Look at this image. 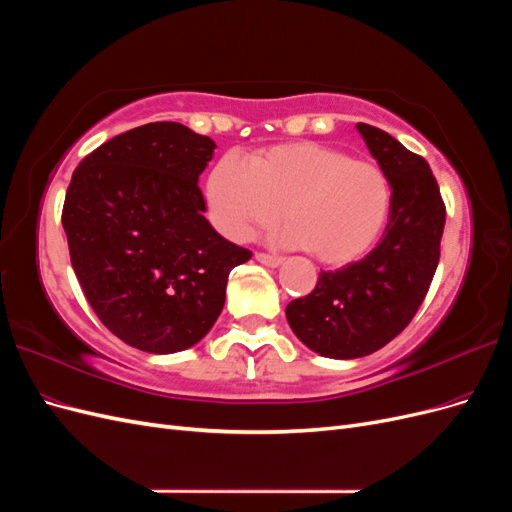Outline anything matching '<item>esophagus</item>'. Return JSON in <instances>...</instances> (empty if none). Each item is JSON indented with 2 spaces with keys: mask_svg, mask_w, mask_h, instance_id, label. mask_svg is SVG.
Instances as JSON below:
<instances>
[{
  "mask_svg": "<svg viewBox=\"0 0 512 512\" xmlns=\"http://www.w3.org/2000/svg\"><path fill=\"white\" fill-rule=\"evenodd\" d=\"M256 260L262 262V265L267 267H280L284 258L282 256H275V254H267V252H256Z\"/></svg>",
  "mask_w": 512,
  "mask_h": 512,
  "instance_id": "obj_1",
  "label": "esophagus"
}]
</instances>
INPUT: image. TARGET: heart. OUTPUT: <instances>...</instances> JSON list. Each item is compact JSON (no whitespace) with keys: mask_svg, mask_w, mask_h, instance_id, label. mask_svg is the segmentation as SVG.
Segmentation results:
<instances>
[{"mask_svg":"<svg viewBox=\"0 0 512 512\" xmlns=\"http://www.w3.org/2000/svg\"><path fill=\"white\" fill-rule=\"evenodd\" d=\"M211 222L245 241L282 215L284 243L307 247L329 267H346L374 247L389 222V177L371 160L316 141H292L252 153L243 164L226 153L207 175Z\"/></svg>","mask_w":512,"mask_h":512,"instance_id":"1","label":"heart"}]
</instances>
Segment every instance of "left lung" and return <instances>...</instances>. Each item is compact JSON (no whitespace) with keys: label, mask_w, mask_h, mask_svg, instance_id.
Listing matches in <instances>:
<instances>
[{"label":"left lung","mask_w":512,"mask_h":512,"mask_svg":"<svg viewBox=\"0 0 512 512\" xmlns=\"http://www.w3.org/2000/svg\"><path fill=\"white\" fill-rule=\"evenodd\" d=\"M389 177L393 203L380 243L363 260L320 271L316 288L286 307L301 342L331 359H359L404 331L440 262L446 207L425 158L380 128L356 123Z\"/></svg>","instance_id":"8db88e82"}]
</instances>
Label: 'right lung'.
I'll return each instance as SVG.
<instances>
[{
    "instance_id": "1",
    "label": "right lung",
    "mask_w": 512,
    "mask_h": 512,
    "mask_svg": "<svg viewBox=\"0 0 512 512\" xmlns=\"http://www.w3.org/2000/svg\"><path fill=\"white\" fill-rule=\"evenodd\" d=\"M215 143L183 123L123 132L76 166L61 224L85 299L121 342L151 354L194 346L218 320L228 273L252 252L205 220L198 175Z\"/></svg>"
}]
</instances>
